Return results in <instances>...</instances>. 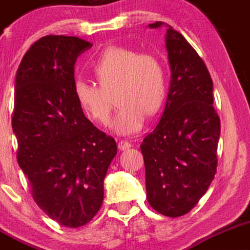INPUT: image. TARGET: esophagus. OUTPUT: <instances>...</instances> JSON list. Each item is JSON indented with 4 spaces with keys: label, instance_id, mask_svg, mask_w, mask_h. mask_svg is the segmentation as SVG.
Masks as SVG:
<instances>
[{
    "label": "esophagus",
    "instance_id": "esophagus-1",
    "mask_svg": "<svg viewBox=\"0 0 250 250\" xmlns=\"http://www.w3.org/2000/svg\"><path fill=\"white\" fill-rule=\"evenodd\" d=\"M131 146H132V144H131L130 142H127V140H120V142L118 143V148L122 151L127 150V148H130Z\"/></svg>",
    "mask_w": 250,
    "mask_h": 250
}]
</instances>
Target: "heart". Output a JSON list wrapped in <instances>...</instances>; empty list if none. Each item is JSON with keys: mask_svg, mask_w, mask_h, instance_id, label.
Here are the masks:
<instances>
[{"mask_svg": "<svg viewBox=\"0 0 250 250\" xmlns=\"http://www.w3.org/2000/svg\"><path fill=\"white\" fill-rule=\"evenodd\" d=\"M99 86L78 79L73 93L81 110L100 124H107L112 111L111 94L117 89L119 105L112 122L117 133L128 136L138 132L146 114L159 111L167 95V69L155 53L128 47L105 48L93 64Z\"/></svg>", "mask_w": 250, "mask_h": 250, "instance_id": "obj_1", "label": "heart"}]
</instances>
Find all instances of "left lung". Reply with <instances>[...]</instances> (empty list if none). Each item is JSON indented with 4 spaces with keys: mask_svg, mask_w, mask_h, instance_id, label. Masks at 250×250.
I'll return each mask as SVG.
<instances>
[{
    "mask_svg": "<svg viewBox=\"0 0 250 250\" xmlns=\"http://www.w3.org/2000/svg\"><path fill=\"white\" fill-rule=\"evenodd\" d=\"M165 41L171 67L167 105L140 150L148 203L159 214L178 217L198 203L215 177L221 122L204 61L172 27L167 26Z\"/></svg>",
    "mask_w": 250,
    "mask_h": 250,
    "instance_id": "1",
    "label": "left lung"
}]
</instances>
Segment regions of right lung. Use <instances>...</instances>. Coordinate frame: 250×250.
<instances>
[{
	"label": "right lung",
	"instance_id": "1",
	"mask_svg": "<svg viewBox=\"0 0 250 250\" xmlns=\"http://www.w3.org/2000/svg\"><path fill=\"white\" fill-rule=\"evenodd\" d=\"M91 47L77 36H43L24 54L15 80L18 163L35 203L68 228L99 211L117 155L116 140L89 122L73 93L74 63Z\"/></svg>",
	"mask_w": 250,
	"mask_h": 250
}]
</instances>
